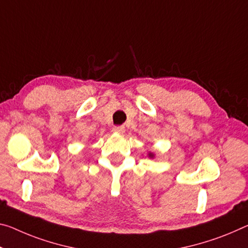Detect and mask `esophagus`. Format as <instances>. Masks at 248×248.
I'll use <instances>...</instances> for the list:
<instances>
[{
    "label": "esophagus",
    "instance_id": "obj_1",
    "mask_svg": "<svg viewBox=\"0 0 248 248\" xmlns=\"http://www.w3.org/2000/svg\"><path fill=\"white\" fill-rule=\"evenodd\" d=\"M112 131L115 133H124V125H115L112 128Z\"/></svg>",
    "mask_w": 248,
    "mask_h": 248
}]
</instances>
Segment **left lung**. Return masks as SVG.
Segmentation results:
<instances>
[{"mask_svg": "<svg viewBox=\"0 0 248 248\" xmlns=\"http://www.w3.org/2000/svg\"><path fill=\"white\" fill-rule=\"evenodd\" d=\"M149 156H150V158H153V155H152V153H150V155H149Z\"/></svg>", "mask_w": 248, "mask_h": 248, "instance_id": "left-lung-1", "label": "left lung"}]
</instances>
